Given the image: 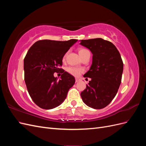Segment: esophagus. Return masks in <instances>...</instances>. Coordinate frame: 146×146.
Returning <instances> with one entry per match:
<instances>
[{
	"label": "esophagus",
	"instance_id": "esophagus-1",
	"mask_svg": "<svg viewBox=\"0 0 146 146\" xmlns=\"http://www.w3.org/2000/svg\"><path fill=\"white\" fill-rule=\"evenodd\" d=\"M80 80V79L78 78H76V82H79Z\"/></svg>",
	"mask_w": 146,
	"mask_h": 146
}]
</instances>
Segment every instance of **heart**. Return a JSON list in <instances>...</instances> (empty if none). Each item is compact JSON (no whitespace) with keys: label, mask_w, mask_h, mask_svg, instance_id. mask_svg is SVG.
I'll return each instance as SVG.
<instances>
[{"label":"heart","mask_w":146,"mask_h":146,"mask_svg":"<svg viewBox=\"0 0 146 146\" xmlns=\"http://www.w3.org/2000/svg\"><path fill=\"white\" fill-rule=\"evenodd\" d=\"M88 51V50L85 49V48H80L78 50V54L81 56L83 55V54H84ZM66 70H67L68 72L72 75L74 76H78L82 72H83V69L82 68L74 67V66H69V67H68L66 68Z\"/></svg>","instance_id":"heart-1"}]
</instances>
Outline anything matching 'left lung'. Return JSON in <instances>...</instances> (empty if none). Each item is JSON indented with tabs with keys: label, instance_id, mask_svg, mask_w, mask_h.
I'll list each match as a JSON object with an SVG mask.
<instances>
[{
	"label": "left lung",
	"instance_id": "obj_1",
	"mask_svg": "<svg viewBox=\"0 0 146 146\" xmlns=\"http://www.w3.org/2000/svg\"><path fill=\"white\" fill-rule=\"evenodd\" d=\"M80 41L92 54V64L83 76L91 80L81 92L82 100L91 108H104L116 96L121 85L123 66L121 55L113 43L102 38Z\"/></svg>",
	"mask_w": 146,
	"mask_h": 146
}]
</instances>
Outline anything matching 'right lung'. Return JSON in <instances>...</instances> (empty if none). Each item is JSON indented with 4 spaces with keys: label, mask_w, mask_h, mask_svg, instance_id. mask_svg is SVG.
Segmentation results:
<instances>
[{
    "label": "right lung",
    "mask_w": 146,
    "mask_h": 146,
    "mask_svg": "<svg viewBox=\"0 0 146 146\" xmlns=\"http://www.w3.org/2000/svg\"><path fill=\"white\" fill-rule=\"evenodd\" d=\"M78 40L59 41L44 39L35 42L24 60V80L30 96L38 107L53 109L62 104L75 78L58 66L64 55ZM61 70L59 81L53 74Z\"/></svg>",
    "instance_id": "obj_1"
}]
</instances>
